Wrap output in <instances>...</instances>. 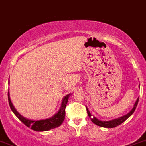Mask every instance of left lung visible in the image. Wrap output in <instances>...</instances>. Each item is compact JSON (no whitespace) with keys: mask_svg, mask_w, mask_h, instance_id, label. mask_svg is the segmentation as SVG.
<instances>
[{"mask_svg":"<svg viewBox=\"0 0 146 146\" xmlns=\"http://www.w3.org/2000/svg\"><path fill=\"white\" fill-rule=\"evenodd\" d=\"M138 101H139V98H138L136 102L133 105V107L132 108V110L130 111L128 113H127L126 115H124V116H122L121 117H119L117 119H112V120H109V121H102L100 120V119H98L96 117H95L94 116H92L91 113H90V111H88V108L86 107L87 108V112H88V117H90V119L93 122H94V124L98 126H100V127H102V128H115V127H117V126L119 125L120 124H122V122H124L125 121L131 116L132 114L133 113L134 111H135L136 108L138 104Z\"/></svg>","mask_w":146,"mask_h":146,"instance_id":"1","label":"left lung"}]
</instances>
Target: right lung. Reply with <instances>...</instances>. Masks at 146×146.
Masks as SVG:
<instances>
[{"mask_svg": "<svg viewBox=\"0 0 146 146\" xmlns=\"http://www.w3.org/2000/svg\"><path fill=\"white\" fill-rule=\"evenodd\" d=\"M70 96V94L66 95L63 98L60 109L56 114L53 115L50 118L46 119H40V120H32V119H27L21 116L16 111V109L15 108L14 105L12 103L10 97H9V92H8V100L12 111L26 126H27L28 128H30L32 130L35 131H46L50 129L57 128L62 124L64 119L65 118V108L67 106V103Z\"/></svg>", "mask_w": 146, "mask_h": 146, "instance_id": "obj_1", "label": "right lung"}]
</instances>
